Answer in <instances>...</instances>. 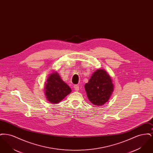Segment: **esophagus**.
Returning <instances> with one entry per match:
<instances>
[{"label": "esophagus", "instance_id": "obj_1", "mask_svg": "<svg viewBox=\"0 0 153 153\" xmlns=\"http://www.w3.org/2000/svg\"><path fill=\"white\" fill-rule=\"evenodd\" d=\"M73 88L74 89V90L76 91H79V87L78 85H74Z\"/></svg>", "mask_w": 153, "mask_h": 153}]
</instances>
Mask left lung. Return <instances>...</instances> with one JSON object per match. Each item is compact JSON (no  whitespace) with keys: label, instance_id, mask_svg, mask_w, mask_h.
Listing matches in <instances>:
<instances>
[{"label":"left lung","instance_id":"obj_1","mask_svg":"<svg viewBox=\"0 0 153 153\" xmlns=\"http://www.w3.org/2000/svg\"><path fill=\"white\" fill-rule=\"evenodd\" d=\"M88 99L97 106L103 105L109 100L114 86L109 74L104 69H97L85 84Z\"/></svg>","mask_w":153,"mask_h":153}]
</instances>
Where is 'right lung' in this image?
Wrapping results in <instances>:
<instances>
[{"mask_svg": "<svg viewBox=\"0 0 153 153\" xmlns=\"http://www.w3.org/2000/svg\"><path fill=\"white\" fill-rule=\"evenodd\" d=\"M45 94L48 101L58 104L71 92V88L60 77L57 72L50 74L45 83Z\"/></svg>", "mask_w": 153, "mask_h": 153, "instance_id": "1", "label": "right lung"}]
</instances>
